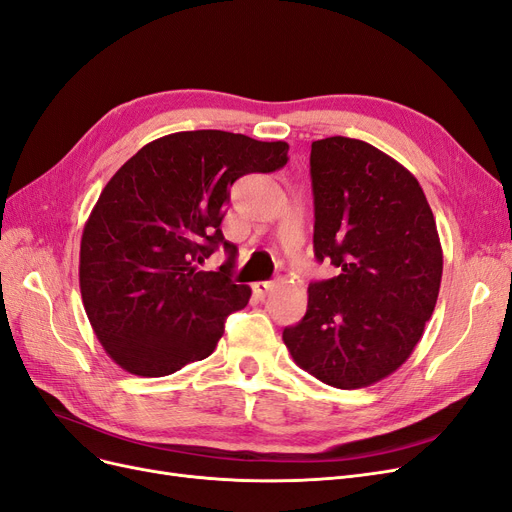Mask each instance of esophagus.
Returning <instances> with one entry per match:
<instances>
[{"mask_svg": "<svg viewBox=\"0 0 512 512\" xmlns=\"http://www.w3.org/2000/svg\"><path fill=\"white\" fill-rule=\"evenodd\" d=\"M273 288H275V283H271V281H258V283H254V285H252L254 296H256L258 300H264V298H267V296L273 292Z\"/></svg>", "mask_w": 512, "mask_h": 512, "instance_id": "obj_1", "label": "esophagus"}]
</instances>
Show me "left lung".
Instances as JSON below:
<instances>
[{
	"mask_svg": "<svg viewBox=\"0 0 512 512\" xmlns=\"http://www.w3.org/2000/svg\"><path fill=\"white\" fill-rule=\"evenodd\" d=\"M311 180L315 256L338 275L309 285L306 315L283 342L304 372L351 391L414 353L437 304L443 250L416 176L367 142L315 140Z\"/></svg>",
	"mask_w": 512,
	"mask_h": 512,
	"instance_id": "1",
	"label": "left lung"
}]
</instances>
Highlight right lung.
Returning <instances> with one entry per match:
<instances>
[{"mask_svg": "<svg viewBox=\"0 0 512 512\" xmlns=\"http://www.w3.org/2000/svg\"><path fill=\"white\" fill-rule=\"evenodd\" d=\"M290 145L222 130L161 136L102 189L79 250V290L102 349L126 372L168 376L214 353L252 290L229 273L220 222L233 182L275 172ZM222 244L218 272L196 267Z\"/></svg>", "mask_w": 512, "mask_h": 512, "instance_id": "obj_1", "label": "right lung"}]
</instances>
